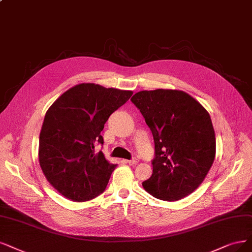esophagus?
Listing matches in <instances>:
<instances>
[{"label":"esophagus","mask_w":252,"mask_h":252,"mask_svg":"<svg viewBox=\"0 0 252 252\" xmlns=\"http://www.w3.org/2000/svg\"><path fill=\"white\" fill-rule=\"evenodd\" d=\"M138 159H137V158H133V159L132 160H127L126 161V163L128 164V165H135V164H137L138 163Z\"/></svg>","instance_id":"34e87169"}]
</instances>
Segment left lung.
Wrapping results in <instances>:
<instances>
[{
    "instance_id": "left-lung-1",
    "label": "left lung",
    "mask_w": 252,
    "mask_h": 252,
    "mask_svg": "<svg viewBox=\"0 0 252 252\" xmlns=\"http://www.w3.org/2000/svg\"><path fill=\"white\" fill-rule=\"evenodd\" d=\"M131 100L155 142L153 174L143 188L165 201L186 197L199 187L215 159L216 138L209 113L180 90H143Z\"/></svg>"
}]
</instances>
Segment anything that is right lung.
I'll return each mask as SVG.
<instances>
[{
  "instance_id": "add662e5",
  "label": "right lung",
  "mask_w": 252,
  "mask_h": 252,
  "mask_svg": "<svg viewBox=\"0 0 252 252\" xmlns=\"http://www.w3.org/2000/svg\"><path fill=\"white\" fill-rule=\"evenodd\" d=\"M132 91L91 83L73 86L44 116L39 136V164L46 180L64 197L86 201L106 190L116 165L94 146L110 115L128 100Z\"/></svg>"
}]
</instances>
